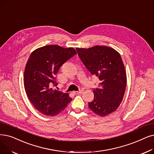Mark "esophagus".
<instances>
[{
    "label": "esophagus",
    "instance_id": "obj_1",
    "mask_svg": "<svg viewBox=\"0 0 154 154\" xmlns=\"http://www.w3.org/2000/svg\"><path fill=\"white\" fill-rule=\"evenodd\" d=\"M84 92V91L83 90H81L79 91H74L73 92V94L75 95H77V94H82Z\"/></svg>",
    "mask_w": 154,
    "mask_h": 154
}]
</instances>
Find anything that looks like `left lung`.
Returning a JSON list of instances; mask_svg holds the SVG:
<instances>
[{
	"label": "left lung",
	"mask_w": 154,
	"mask_h": 154,
	"mask_svg": "<svg viewBox=\"0 0 154 154\" xmlns=\"http://www.w3.org/2000/svg\"><path fill=\"white\" fill-rule=\"evenodd\" d=\"M76 50L86 68L100 81L99 88L93 91L94 97L89 108L100 116H108L118 109L125 92L126 73L121 55L104 45Z\"/></svg>",
	"instance_id": "obj_1"
}]
</instances>
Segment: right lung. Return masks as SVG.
Listing matches in <instances>:
<instances>
[{"instance_id":"add662e5","label":"right lung","mask_w":154,"mask_h":154,"mask_svg":"<svg viewBox=\"0 0 154 154\" xmlns=\"http://www.w3.org/2000/svg\"><path fill=\"white\" fill-rule=\"evenodd\" d=\"M77 54L72 48L56 45H46L33 51L26 63L24 86L27 96L35 108L42 114L53 116L60 114L71 102L69 93L51 88L60 66Z\"/></svg>"}]
</instances>
